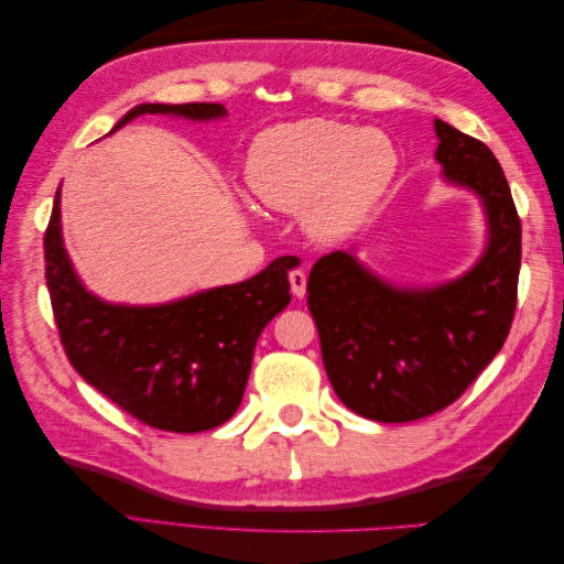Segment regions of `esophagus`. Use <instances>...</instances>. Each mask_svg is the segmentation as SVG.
Returning <instances> with one entry per match:
<instances>
[{"label":"esophagus","instance_id":"esophagus-1","mask_svg":"<svg viewBox=\"0 0 564 564\" xmlns=\"http://www.w3.org/2000/svg\"><path fill=\"white\" fill-rule=\"evenodd\" d=\"M289 282H292V294L296 299H303L305 296V272L303 270H292L289 272Z\"/></svg>","mask_w":564,"mask_h":564}]
</instances>
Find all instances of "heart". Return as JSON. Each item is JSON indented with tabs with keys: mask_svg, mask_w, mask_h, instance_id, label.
<instances>
[{
	"mask_svg": "<svg viewBox=\"0 0 564 564\" xmlns=\"http://www.w3.org/2000/svg\"><path fill=\"white\" fill-rule=\"evenodd\" d=\"M398 150L379 129L299 119L265 129L247 160L253 197L275 212H301L305 228L332 240L360 224L390 187Z\"/></svg>",
	"mask_w": 564,
	"mask_h": 564,
	"instance_id": "heart-1",
	"label": "heart"
}]
</instances>
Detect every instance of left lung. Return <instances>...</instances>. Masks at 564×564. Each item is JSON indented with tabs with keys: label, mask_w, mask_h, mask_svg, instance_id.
Listing matches in <instances>:
<instances>
[{
	"label": "left lung",
	"mask_w": 564,
	"mask_h": 564,
	"mask_svg": "<svg viewBox=\"0 0 564 564\" xmlns=\"http://www.w3.org/2000/svg\"><path fill=\"white\" fill-rule=\"evenodd\" d=\"M435 133L445 178L485 204L489 245L477 265L449 284L398 289L352 253L332 251L305 289L334 392L371 421H416L456 402L501 350L516 315L522 226L503 169L482 141L442 119Z\"/></svg>",
	"instance_id": "8db88e82"
}]
</instances>
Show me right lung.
I'll use <instances>...</instances> for the list:
<instances>
[{
  "instance_id": "obj_1",
  "label": "right lung",
  "mask_w": 564,
  "mask_h": 564,
  "mask_svg": "<svg viewBox=\"0 0 564 564\" xmlns=\"http://www.w3.org/2000/svg\"><path fill=\"white\" fill-rule=\"evenodd\" d=\"M224 117L220 104H145L139 115ZM46 286L67 360L79 377L127 414L169 433L226 423L242 402L251 357L265 324L284 311L292 259L272 261L240 284L209 289L166 305H112L82 286L61 237V191L44 232Z\"/></svg>"
}]
</instances>
